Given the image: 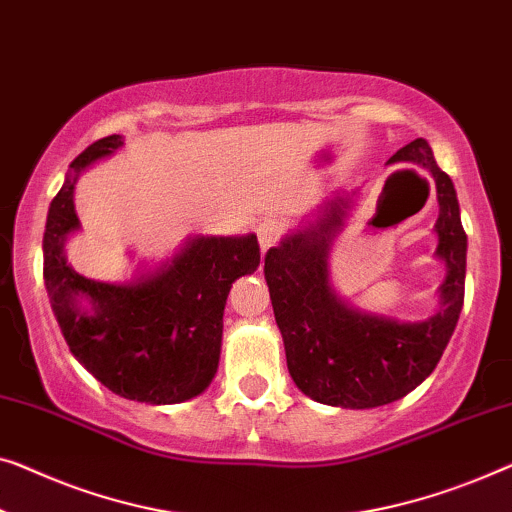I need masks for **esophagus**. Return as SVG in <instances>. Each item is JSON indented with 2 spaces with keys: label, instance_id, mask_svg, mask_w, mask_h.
<instances>
[{
  "label": "esophagus",
  "instance_id": "esophagus-1",
  "mask_svg": "<svg viewBox=\"0 0 512 512\" xmlns=\"http://www.w3.org/2000/svg\"><path fill=\"white\" fill-rule=\"evenodd\" d=\"M279 238H281V224H279V221L268 219V221H263L261 226H258V242H261L263 251H268L270 247H274V244L279 242Z\"/></svg>",
  "mask_w": 512,
  "mask_h": 512
}]
</instances>
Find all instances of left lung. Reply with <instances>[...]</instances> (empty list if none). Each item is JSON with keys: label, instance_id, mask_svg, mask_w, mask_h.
Wrapping results in <instances>:
<instances>
[{"label": "left lung", "instance_id": "left-lung-1", "mask_svg": "<svg viewBox=\"0 0 512 512\" xmlns=\"http://www.w3.org/2000/svg\"><path fill=\"white\" fill-rule=\"evenodd\" d=\"M388 164L420 166L434 180L436 258L446 263V279L432 316L411 323L367 314L330 284V247L358 191L325 201L265 256V281L284 337L288 374L314 402L339 409H376L416 390L441 360L464 305L466 233L453 180L436 166L425 138L392 154Z\"/></svg>", "mask_w": 512, "mask_h": 512}]
</instances>
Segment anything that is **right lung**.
I'll use <instances>...</instances> for the list:
<instances>
[{
  "instance_id": "obj_1",
  "label": "right lung",
  "mask_w": 512,
  "mask_h": 512,
  "mask_svg": "<svg viewBox=\"0 0 512 512\" xmlns=\"http://www.w3.org/2000/svg\"><path fill=\"white\" fill-rule=\"evenodd\" d=\"M122 145L113 133L71 161L48 210L43 279L73 358L96 381L133 402L180 404L201 395L217 374L226 298L235 279L256 272L261 249L254 233L194 235L131 281L78 274L64 254L66 240L80 231L73 191L87 168Z\"/></svg>"
}]
</instances>
